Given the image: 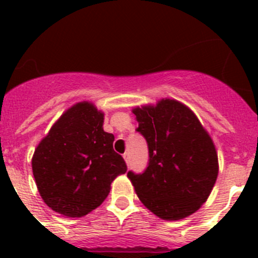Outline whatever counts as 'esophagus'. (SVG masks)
Instances as JSON below:
<instances>
[{
    "mask_svg": "<svg viewBox=\"0 0 258 258\" xmlns=\"http://www.w3.org/2000/svg\"><path fill=\"white\" fill-rule=\"evenodd\" d=\"M122 157L125 159V161H126L127 165H129V164H131V155H129V152H125V154L122 155Z\"/></svg>",
    "mask_w": 258,
    "mask_h": 258,
    "instance_id": "34e87169",
    "label": "esophagus"
}]
</instances>
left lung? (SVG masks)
I'll use <instances>...</instances> for the list:
<instances>
[{"instance_id":"left-lung-1","label":"left lung","mask_w":258,"mask_h":258,"mask_svg":"<svg viewBox=\"0 0 258 258\" xmlns=\"http://www.w3.org/2000/svg\"><path fill=\"white\" fill-rule=\"evenodd\" d=\"M136 131L149 147L143 173L127 172L141 202L157 217L181 220L208 199L218 174L217 152L190 108L173 99L134 108Z\"/></svg>"}]
</instances>
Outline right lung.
Masks as SVG:
<instances>
[{
  "instance_id": "1",
  "label": "right lung",
  "mask_w": 258,
  "mask_h": 258,
  "mask_svg": "<svg viewBox=\"0 0 258 258\" xmlns=\"http://www.w3.org/2000/svg\"><path fill=\"white\" fill-rule=\"evenodd\" d=\"M113 141L103 131V113L88 102L71 107L52 125L32 159L40 195L52 211L81 217L101 206L111 182L127 169Z\"/></svg>"
}]
</instances>
